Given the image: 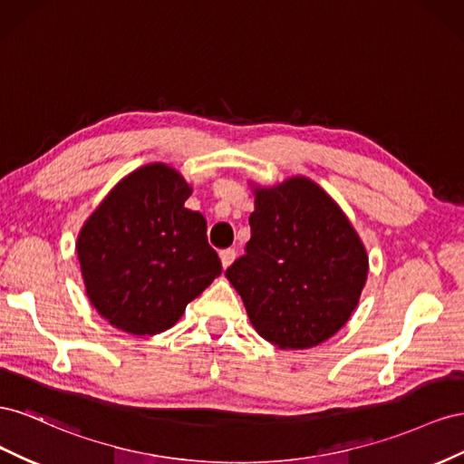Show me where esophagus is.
Instances as JSON below:
<instances>
[{"mask_svg":"<svg viewBox=\"0 0 464 464\" xmlns=\"http://www.w3.org/2000/svg\"><path fill=\"white\" fill-rule=\"evenodd\" d=\"M235 250L233 248H225V250H221L219 253V260H221V266H223V270L225 268H229L231 264H233V260H235Z\"/></svg>","mask_w":464,"mask_h":464,"instance_id":"obj_1","label":"esophagus"}]
</instances>
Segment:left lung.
I'll list each match as a JSON object with an SVG mask.
<instances>
[{
    "mask_svg": "<svg viewBox=\"0 0 464 464\" xmlns=\"http://www.w3.org/2000/svg\"><path fill=\"white\" fill-rule=\"evenodd\" d=\"M246 255L225 272L250 324L280 350L319 346L350 321L367 250L342 208L307 177L253 184Z\"/></svg>",
    "mask_w": 464,
    "mask_h": 464,
    "instance_id": "obj_1",
    "label": "left lung"
}]
</instances>
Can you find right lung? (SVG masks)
I'll return each mask as SVG.
<instances>
[{"instance_id":"add662e5","label":"right lung","mask_w":464,"mask_h":464,"mask_svg":"<svg viewBox=\"0 0 464 464\" xmlns=\"http://www.w3.org/2000/svg\"><path fill=\"white\" fill-rule=\"evenodd\" d=\"M190 194L177 169L143 165L104 196L77 235L91 305L128 334L153 336L175 326L221 274L204 216L184 208Z\"/></svg>"}]
</instances>
